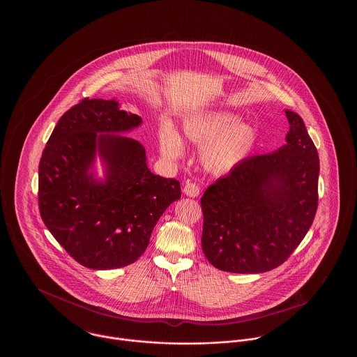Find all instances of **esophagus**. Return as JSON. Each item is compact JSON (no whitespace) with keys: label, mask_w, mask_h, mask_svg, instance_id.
I'll return each mask as SVG.
<instances>
[{"label":"esophagus","mask_w":357,"mask_h":357,"mask_svg":"<svg viewBox=\"0 0 357 357\" xmlns=\"http://www.w3.org/2000/svg\"><path fill=\"white\" fill-rule=\"evenodd\" d=\"M199 191H201L199 186L195 185V183H192V182H187L185 187H183V192L186 194L187 197H190V198L198 197V195H199Z\"/></svg>","instance_id":"34e87169"}]
</instances>
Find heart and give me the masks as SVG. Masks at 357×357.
I'll use <instances>...</instances> for the list:
<instances>
[{
  "instance_id": "obj_1",
  "label": "heart",
  "mask_w": 357,
  "mask_h": 357,
  "mask_svg": "<svg viewBox=\"0 0 357 357\" xmlns=\"http://www.w3.org/2000/svg\"><path fill=\"white\" fill-rule=\"evenodd\" d=\"M182 131L187 142L201 147L204 169L214 174H229L239 167L253 153L258 143L257 130L252 124L239 121V116L227 111H204L183 120ZM160 153L179 160L183 156V143L169 126L159 132Z\"/></svg>"
}]
</instances>
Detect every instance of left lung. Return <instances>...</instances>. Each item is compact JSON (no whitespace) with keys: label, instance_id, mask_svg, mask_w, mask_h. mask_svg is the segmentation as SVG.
<instances>
[{"label":"left lung","instance_id":"8db88e82","mask_svg":"<svg viewBox=\"0 0 357 357\" xmlns=\"http://www.w3.org/2000/svg\"><path fill=\"white\" fill-rule=\"evenodd\" d=\"M285 114L287 144L249 156L204 192L202 250L220 271H272L288 259L314 220L319 153L304 120L293 111Z\"/></svg>","mask_w":357,"mask_h":357}]
</instances>
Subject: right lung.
<instances>
[{"mask_svg": "<svg viewBox=\"0 0 357 357\" xmlns=\"http://www.w3.org/2000/svg\"><path fill=\"white\" fill-rule=\"evenodd\" d=\"M142 118L118 100L84 99L57 121L38 166V206L52 236L85 268L127 266L149 246L176 179L153 174L144 147L121 134ZM99 160L105 175H96Z\"/></svg>", "mask_w": 357, "mask_h": 357, "instance_id": "add662e5", "label": "right lung"}]
</instances>
